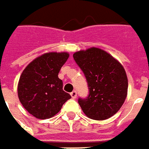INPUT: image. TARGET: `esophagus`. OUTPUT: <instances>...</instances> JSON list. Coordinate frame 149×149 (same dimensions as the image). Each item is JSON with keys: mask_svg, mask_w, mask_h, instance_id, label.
Instances as JSON below:
<instances>
[{"mask_svg": "<svg viewBox=\"0 0 149 149\" xmlns=\"http://www.w3.org/2000/svg\"><path fill=\"white\" fill-rule=\"evenodd\" d=\"M70 95H71L72 98H73V99H76V98H77V91H72L71 93H70Z\"/></svg>", "mask_w": 149, "mask_h": 149, "instance_id": "34e87169", "label": "esophagus"}]
</instances>
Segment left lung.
<instances>
[{"label":"left lung","mask_w":149,"mask_h":149,"mask_svg":"<svg viewBox=\"0 0 149 149\" xmlns=\"http://www.w3.org/2000/svg\"><path fill=\"white\" fill-rule=\"evenodd\" d=\"M73 58L85 75L89 95L78 102L87 117L105 120L119 111L128 91L124 67L110 54L91 47L73 54Z\"/></svg>","instance_id":"1"}]
</instances>
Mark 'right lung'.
<instances>
[{"label":"right lung","mask_w":149,"mask_h":149,"mask_svg":"<svg viewBox=\"0 0 149 149\" xmlns=\"http://www.w3.org/2000/svg\"><path fill=\"white\" fill-rule=\"evenodd\" d=\"M69 57L67 52L43 54L27 65L20 75L19 100L28 113L38 119L50 118L71 98L63 91L58 78L61 68Z\"/></svg>","instance_id":"obj_1"}]
</instances>
